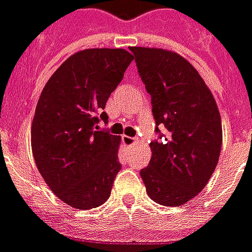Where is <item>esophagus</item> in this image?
<instances>
[{
    "mask_svg": "<svg viewBox=\"0 0 252 252\" xmlns=\"http://www.w3.org/2000/svg\"><path fill=\"white\" fill-rule=\"evenodd\" d=\"M123 143L126 145V146H131V145H135L136 143V138H132V136H126V135H123Z\"/></svg>",
    "mask_w": 252,
    "mask_h": 252,
    "instance_id": "34e87169",
    "label": "esophagus"
}]
</instances>
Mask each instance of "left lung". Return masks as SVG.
<instances>
[{
  "mask_svg": "<svg viewBox=\"0 0 252 252\" xmlns=\"http://www.w3.org/2000/svg\"><path fill=\"white\" fill-rule=\"evenodd\" d=\"M129 51L150 95L157 133L140 176L152 200L178 207L203 190L215 171L222 145L220 112L197 70L182 56L156 48Z\"/></svg>",
  "mask_w": 252,
  "mask_h": 252,
  "instance_id": "8db88e82",
  "label": "left lung"
}]
</instances>
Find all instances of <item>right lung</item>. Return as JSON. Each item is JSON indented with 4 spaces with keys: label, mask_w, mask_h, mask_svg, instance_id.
<instances>
[{
    "label": "right lung",
    "mask_w": 252,
    "mask_h": 252,
    "mask_svg": "<svg viewBox=\"0 0 252 252\" xmlns=\"http://www.w3.org/2000/svg\"><path fill=\"white\" fill-rule=\"evenodd\" d=\"M133 56L126 49H85L71 55L48 80L32 124L37 168L58 197L91 210L110 197L121 169L120 136L96 131L109 96Z\"/></svg>",
    "instance_id": "right-lung-1"
}]
</instances>
